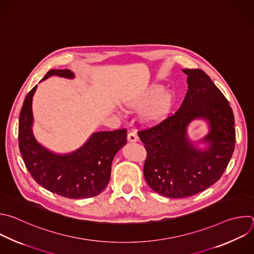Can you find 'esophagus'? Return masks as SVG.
Masks as SVG:
<instances>
[{"instance_id": "1", "label": "esophagus", "mask_w": 254, "mask_h": 254, "mask_svg": "<svg viewBox=\"0 0 254 254\" xmlns=\"http://www.w3.org/2000/svg\"><path fill=\"white\" fill-rule=\"evenodd\" d=\"M127 140L129 142H137L138 141V136L136 135L135 132H130L127 136Z\"/></svg>"}]
</instances>
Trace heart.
<instances>
[{
  "mask_svg": "<svg viewBox=\"0 0 254 254\" xmlns=\"http://www.w3.org/2000/svg\"><path fill=\"white\" fill-rule=\"evenodd\" d=\"M174 94L170 90H164L162 85L153 84L126 104L127 108L144 109L151 106L146 112V121L156 123L163 120L171 111L174 104Z\"/></svg>",
  "mask_w": 254,
  "mask_h": 254,
  "instance_id": "b5f03b06",
  "label": "heart"
}]
</instances>
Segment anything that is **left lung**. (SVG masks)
Wrapping results in <instances>:
<instances>
[{
	"mask_svg": "<svg viewBox=\"0 0 254 254\" xmlns=\"http://www.w3.org/2000/svg\"><path fill=\"white\" fill-rule=\"evenodd\" d=\"M188 91L180 106L161 123L138 132L147 151L144 177L150 188L169 198H184L204 191L220 179L235 147L234 116L227 99L200 69H183ZM209 122L210 133L194 147L187 135L194 119Z\"/></svg>",
	"mask_w": 254,
	"mask_h": 254,
	"instance_id": "obj_1",
	"label": "left lung"
}]
</instances>
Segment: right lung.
I'll return each mask as SVG.
<instances>
[{
	"instance_id": "1",
	"label": "right lung",
	"mask_w": 254,
	"mask_h": 254,
	"mask_svg": "<svg viewBox=\"0 0 254 254\" xmlns=\"http://www.w3.org/2000/svg\"><path fill=\"white\" fill-rule=\"evenodd\" d=\"M51 76L75 77L68 69H53L41 81ZM36 89L37 85L28 93L19 119V148L28 171L38 184L63 197L82 199L99 195L109 183L114 156L126 144V129L93 133L72 153L56 154L42 146L33 134L32 101Z\"/></svg>"
}]
</instances>
